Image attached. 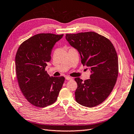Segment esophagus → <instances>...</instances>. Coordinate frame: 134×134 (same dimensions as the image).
<instances>
[{"label": "esophagus", "instance_id": "esophagus-1", "mask_svg": "<svg viewBox=\"0 0 134 134\" xmlns=\"http://www.w3.org/2000/svg\"><path fill=\"white\" fill-rule=\"evenodd\" d=\"M65 79H66V80H72V79L71 77H70V76H66V77H65Z\"/></svg>", "mask_w": 134, "mask_h": 134}]
</instances>
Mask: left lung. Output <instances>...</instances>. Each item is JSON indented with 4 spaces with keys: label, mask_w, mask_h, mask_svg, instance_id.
<instances>
[{
    "label": "left lung",
    "mask_w": 134,
    "mask_h": 134,
    "mask_svg": "<svg viewBox=\"0 0 134 134\" xmlns=\"http://www.w3.org/2000/svg\"><path fill=\"white\" fill-rule=\"evenodd\" d=\"M65 38L91 72L90 78L84 82L75 78V100L85 107L96 106L110 94L116 82L119 64L115 48L108 38L94 32L66 34Z\"/></svg>",
    "instance_id": "obj_1"
}]
</instances>
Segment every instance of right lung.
<instances>
[{
  "label": "right lung",
  "mask_w": 134,
  "mask_h": 134,
  "mask_svg": "<svg viewBox=\"0 0 134 134\" xmlns=\"http://www.w3.org/2000/svg\"><path fill=\"white\" fill-rule=\"evenodd\" d=\"M63 35H34L24 41L16 53L15 71L19 88L35 106L43 108L53 104L62 88L64 77H50L45 68L51 61L52 48Z\"/></svg>",
  "instance_id": "add662e5"
}]
</instances>
